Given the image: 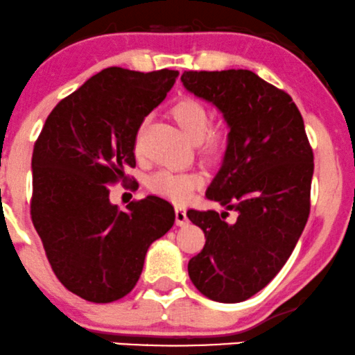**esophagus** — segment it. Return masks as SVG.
I'll list each match as a JSON object with an SVG mask.
<instances>
[{"label":"esophagus","mask_w":355,"mask_h":355,"mask_svg":"<svg viewBox=\"0 0 355 355\" xmlns=\"http://www.w3.org/2000/svg\"><path fill=\"white\" fill-rule=\"evenodd\" d=\"M175 223H177V226H185L188 223L187 209L183 208V206H177V208H175Z\"/></svg>","instance_id":"obj_1"}]
</instances>
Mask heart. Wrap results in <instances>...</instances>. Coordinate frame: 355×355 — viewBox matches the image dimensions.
<instances>
[{
  "mask_svg": "<svg viewBox=\"0 0 355 355\" xmlns=\"http://www.w3.org/2000/svg\"><path fill=\"white\" fill-rule=\"evenodd\" d=\"M170 114L175 123L191 139L200 142V154L206 162L214 165L224 159L230 144V136L224 129L209 128V111L203 103L195 98H182L170 107ZM141 131L134 141V150L139 152ZM203 185V175L198 172H170L159 170L147 178V187L152 193L167 198L175 203H183Z\"/></svg>",
  "mask_w": 355,
  "mask_h": 355,
  "instance_id": "1",
  "label": "heart"
}]
</instances>
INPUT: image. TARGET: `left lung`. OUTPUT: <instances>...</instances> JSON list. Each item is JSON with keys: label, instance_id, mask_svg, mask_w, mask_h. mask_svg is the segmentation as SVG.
<instances>
[{"label": "left lung", "instance_id": "1", "mask_svg": "<svg viewBox=\"0 0 355 355\" xmlns=\"http://www.w3.org/2000/svg\"><path fill=\"white\" fill-rule=\"evenodd\" d=\"M188 92L213 103L230 124L223 167L206 196L237 211H196L188 219L206 244L188 262L206 298L239 303L266 286L293 252L311 206L313 149L288 93L250 70L183 71Z\"/></svg>", "mask_w": 355, "mask_h": 355}]
</instances>
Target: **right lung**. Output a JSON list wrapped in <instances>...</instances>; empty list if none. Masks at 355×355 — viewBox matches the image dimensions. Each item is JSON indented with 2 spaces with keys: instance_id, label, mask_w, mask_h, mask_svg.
Here are the masks:
<instances>
[{
  "instance_id": "obj_1",
  "label": "right lung",
  "mask_w": 355,
  "mask_h": 355,
  "mask_svg": "<svg viewBox=\"0 0 355 355\" xmlns=\"http://www.w3.org/2000/svg\"><path fill=\"white\" fill-rule=\"evenodd\" d=\"M177 77L101 70L53 107L35 141L31 219L60 284L87 302L125 297L149 245L173 226L168 201L147 196L121 211L107 185L129 178L139 128Z\"/></svg>"
}]
</instances>
